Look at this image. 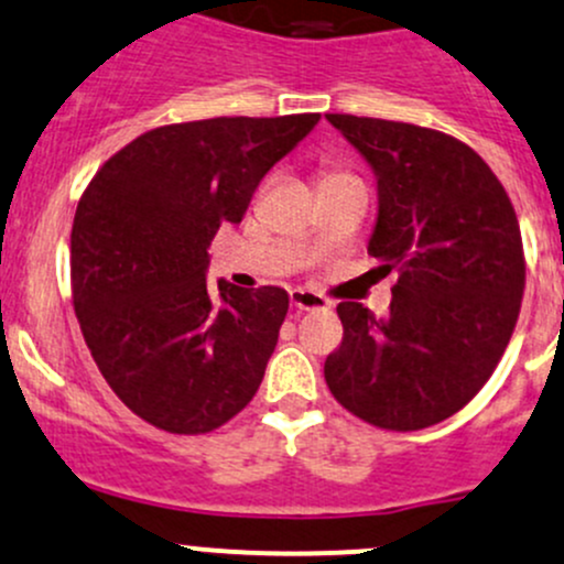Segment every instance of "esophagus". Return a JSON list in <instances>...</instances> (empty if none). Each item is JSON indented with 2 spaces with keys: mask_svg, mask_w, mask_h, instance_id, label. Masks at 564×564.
Instances as JSON below:
<instances>
[{
  "mask_svg": "<svg viewBox=\"0 0 564 564\" xmlns=\"http://www.w3.org/2000/svg\"><path fill=\"white\" fill-rule=\"evenodd\" d=\"M290 306L295 312H310V310H328V301L323 295L312 293V290L304 288H293L290 290Z\"/></svg>",
  "mask_w": 564,
  "mask_h": 564,
  "instance_id": "34e87169",
  "label": "esophagus"
}]
</instances>
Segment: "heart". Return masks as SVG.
Returning a JSON list of instances; mask_svg holds the SVG:
<instances>
[{
  "instance_id": "b5f03b06",
  "label": "heart",
  "mask_w": 564,
  "mask_h": 564,
  "mask_svg": "<svg viewBox=\"0 0 564 564\" xmlns=\"http://www.w3.org/2000/svg\"><path fill=\"white\" fill-rule=\"evenodd\" d=\"M328 176H336V173H328ZM325 178V176H323Z\"/></svg>"
}]
</instances>
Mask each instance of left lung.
Listing matches in <instances>:
<instances>
[{
  "instance_id": "obj_1",
  "label": "left lung",
  "mask_w": 564,
  "mask_h": 564,
  "mask_svg": "<svg viewBox=\"0 0 564 564\" xmlns=\"http://www.w3.org/2000/svg\"><path fill=\"white\" fill-rule=\"evenodd\" d=\"M325 119L375 173L367 249L380 269H399L388 317L356 301L336 306L345 336L325 358V382L341 408L371 426H434L484 388L519 321V219L467 143L404 121Z\"/></svg>"
}]
</instances>
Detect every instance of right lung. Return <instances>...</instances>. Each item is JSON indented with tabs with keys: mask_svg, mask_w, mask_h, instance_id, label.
<instances>
[{
	"mask_svg": "<svg viewBox=\"0 0 564 564\" xmlns=\"http://www.w3.org/2000/svg\"><path fill=\"white\" fill-rule=\"evenodd\" d=\"M317 121L156 127L110 156L80 197L69 236L75 317L116 397L152 426L206 434L252 402L288 293L208 284V247Z\"/></svg>",
	"mask_w": 564,
	"mask_h": 564,
	"instance_id": "add662e5",
	"label": "right lung"
}]
</instances>
